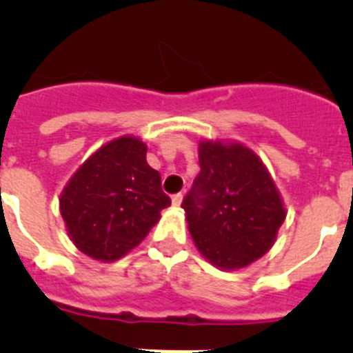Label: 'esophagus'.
Here are the masks:
<instances>
[{
	"label": "esophagus",
	"instance_id": "34e87169",
	"mask_svg": "<svg viewBox=\"0 0 353 353\" xmlns=\"http://www.w3.org/2000/svg\"><path fill=\"white\" fill-rule=\"evenodd\" d=\"M182 199H183L182 192H176V194H173V198H171V201H173L174 207H180V203H182Z\"/></svg>",
	"mask_w": 353,
	"mask_h": 353
}]
</instances>
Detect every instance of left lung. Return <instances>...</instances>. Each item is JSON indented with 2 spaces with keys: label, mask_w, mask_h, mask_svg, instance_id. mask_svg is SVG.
<instances>
[{
  "label": "left lung",
  "mask_w": 353,
  "mask_h": 353,
  "mask_svg": "<svg viewBox=\"0 0 353 353\" xmlns=\"http://www.w3.org/2000/svg\"><path fill=\"white\" fill-rule=\"evenodd\" d=\"M182 201L194 244L221 269H240L272 248L286 217L263 162L242 145L205 141Z\"/></svg>",
  "instance_id": "left-lung-1"
}]
</instances>
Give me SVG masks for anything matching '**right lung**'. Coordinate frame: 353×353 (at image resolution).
Wrapping results in <instances>:
<instances>
[{"instance_id": "add662e5", "label": "right lung", "mask_w": 353, "mask_h": 353, "mask_svg": "<svg viewBox=\"0 0 353 353\" xmlns=\"http://www.w3.org/2000/svg\"><path fill=\"white\" fill-rule=\"evenodd\" d=\"M170 205L161 174L146 162V145L130 136L97 150L60 198L72 242L101 261L118 260L136 248Z\"/></svg>"}]
</instances>
